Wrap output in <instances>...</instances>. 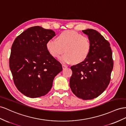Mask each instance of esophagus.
<instances>
[{
  "mask_svg": "<svg viewBox=\"0 0 126 126\" xmlns=\"http://www.w3.org/2000/svg\"><path fill=\"white\" fill-rule=\"evenodd\" d=\"M62 67H63V69H65V68H66V67H67V66L66 65H65V64H63V65H62Z\"/></svg>",
  "mask_w": 126,
  "mask_h": 126,
  "instance_id": "esophagus-1",
  "label": "esophagus"
}]
</instances>
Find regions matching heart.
Returning <instances> with one entry per match:
<instances>
[{"mask_svg": "<svg viewBox=\"0 0 126 126\" xmlns=\"http://www.w3.org/2000/svg\"><path fill=\"white\" fill-rule=\"evenodd\" d=\"M46 48L51 55L58 58L61 54H65L60 58L64 63H80L83 62L90 52L91 44L90 39L72 31L62 32L57 37V41L50 39L46 43Z\"/></svg>", "mask_w": 126, "mask_h": 126, "instance_id": "obj_1", "label": "heart"}]
</instances>
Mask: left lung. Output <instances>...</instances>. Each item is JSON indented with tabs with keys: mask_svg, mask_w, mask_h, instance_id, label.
I'll list each match as a JSON object with an SVG mask.
<instances>
[{
	"mask_svg": "<svg viewBox=\"0 0 126 126\" xmlns=\"http://www.w3.org/2000/svg\"><path fill=\"white\" fill-rule=\"evenodd\" d=\"M91 42L88 57L83 62L71 67L70 79L72 91L79 98L91 100L98 97L107 88L113 66L110 43L98 31H82Z\"/></svg>",
	"mask_w": 126,
	"mask_h": 126,
	"instance_id": "left-lung-1",
	"label": "left lung"
}]
</instances>
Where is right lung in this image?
Here are the masks:
<instances>
[{
	"mask_svg": "<svg viewBox=\"0 0 126 126\" xmlns=\"http://www.w3.org/2000/svg\"><path fill=\"white\" fill-rule=\"evenodd\" d=\"M55 33L36 26L24 31L14 41L9 59L10 70L17 89L31 98L44 96L50 91L61 64L51 55L46 43Z\"/></svg>",
	"mask_w": 126,
	"mask_h": 126,
	"instance_id": "add662e5",
	"label": "right lung"
}]
</instances>
